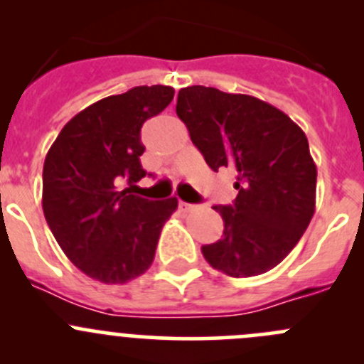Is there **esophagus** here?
<instances>
[{
    "instance_id": "obj_1",
    "label": "esophagus",
    "mask_w": 364,
    "mask_h": 364,
    "mask_svg": "<svg viewBox=\"0 0 364 364\" xmlns=\"http://www.w3.org/2000/svg\"><path fill=\"white\" fill-rule=\"evenodd\" d=\"M196 208V205L193 204H188V203H179V209H181V211H185V213H188V211H192V209Z\"/></svg>"
}]
</instances>
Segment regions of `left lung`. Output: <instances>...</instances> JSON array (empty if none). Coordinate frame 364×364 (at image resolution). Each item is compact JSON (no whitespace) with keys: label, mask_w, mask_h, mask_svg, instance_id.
Masks as SVG:
<instances>
[{"label":"left lung","mask_w":364,"mask_h":364,"mask_svg":"<svg viewBox=\"0 0 364 364\" xmlns=\"http://www.w3.org/2000/svg\"><path fill=\"white\" fill-rule=\"evenodd\" d=\"M176 112L213 171L237 172L234 204L213 205L223 236L200 248L204 259L234 278L273 269L315 213L317 167L304 132L267 102L216 87L179 90Z\"/></svg>","instance_id":"1"}]
</instances>
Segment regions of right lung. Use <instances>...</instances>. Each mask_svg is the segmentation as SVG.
I'll return each instance as SVG.
<instances>
[{"mask_svg": "<svg viewBox=\"0 0 364 364\" xmlns=\"http://www.w3.org/2000/svg\"><path fill=\"white\" fill-rule=\"evenodd\" d=\"M174 98L171 86H137L72 117L43 161L42 208L65 255L102 284H127L149 269L178 199L121 190L146 176L141 128Z\"/></svg>", "mask_w": 364, "mask_h": 364, "instance_id": "1", "label": "right lung"}]
</instances>
